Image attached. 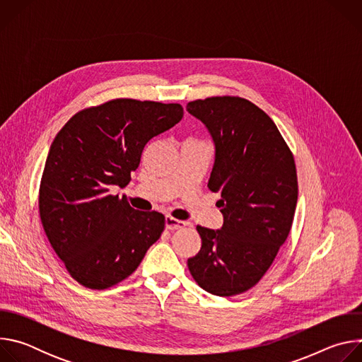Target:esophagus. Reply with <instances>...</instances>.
<instances>
[{
    "label": "esophagus",
    "mask_w": 362,
    "mask_h": 362,
    "mask_svg": "<svg viewBox=\"0 0 362 362\" xmlns=\"http://www.w3.org/2000/svg\"><path fill=\"white\" fill-rule=\"evenodd\" d=\"M187 223L183 222V221H179V219H175L172 216H166V229L169 230H176V229H182L185 228Z\"/></svg>",
    "instance_id": "1"
}]
</instances>
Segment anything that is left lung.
Segmentation results:
<instances>
[{"label": "left lung", "instance_id": "1", "mask_svg": "<svg viewBox=\"0 0 362 362\" xmlns=\"http://www.w3.org/2000/svg\"><path fill=\"white\" fill-rule=\"evenodd\" d=\"M186 109L214 139L208 187L221 193L223 215L218 230L196 226L202 247L187 267L204 291L239 295L262 279L289 235L298 200L293 154L272 119L246 98L208 97Z\"/></svg>", "mask_w": 362, "mask_h": 362}]
</instances>
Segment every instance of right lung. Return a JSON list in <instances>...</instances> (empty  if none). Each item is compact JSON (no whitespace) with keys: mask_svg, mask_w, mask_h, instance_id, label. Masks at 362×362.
Instances as JSON below:
<instances>
[{"mask_svg":"<svg viewBox=\"0 0 362 362\" xmlns=\"http://www.w3.org/2000/svg\"><path fill=\"white\" fill-rule=\"evenodd\" d=\"M183 117L177 103L116 98L76 113L51 143L38 209L44 232L80 285L107 289L130 276L165 229L159 212L112 194L140 165L146 143Z\"/></svg>","mask_w":362,"mask_h":362,"instance_id":"right-lung-1","label":"right lung"}]
</instances>
